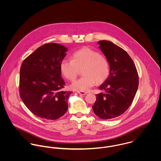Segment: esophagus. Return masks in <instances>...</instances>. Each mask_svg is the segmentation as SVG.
I'll return each mask as SVG.
<instances>
[{
    "label": "esophagus",
    "mask_w": 161,
    "mask_h": 161,
    "mask_svg": "<svg viewBox=\"0 0 161 161\" xmlns=\"http://www.w3.org/2000/svg\"><path fill=\"white\" fill-rule=\"evenodd\" d=\"M77 93H78L79 94H80V95H86V94H87L86 92H80V91H78Z\"/></svg>",
    "instance_id": "1"
}]
</instances>
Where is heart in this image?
<instances>
[{"instance_id":"heart-1","label":"heart","mask_w":161,"mask_h":161,"mask_svg":"<svg viewBox=\"0 0 161 161\" xmlns=\"http://www.w3.org/2000/svg\"><path fill=\"white\" fill-rule=\"evenodd\" d=\"M82 69L84 76L75 80L70 88L80 92L89 91L96 82H102L110 74L108 60L91 48L83 47L72 54V59H64L60 63L63 75L69 80H74L78 75L79 69Z\"/></svg>"}]
</instances>
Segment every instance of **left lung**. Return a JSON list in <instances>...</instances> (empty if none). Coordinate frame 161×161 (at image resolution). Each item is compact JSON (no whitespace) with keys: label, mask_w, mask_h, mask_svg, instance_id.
Returning <instances> with one entry per match:
<instances>
[{"label":"left lung","mask_w":161,"mask_h":161,"mask_svg":"<svg viewBox=\"0 0 161 161\" xmlns=\"http://www.w3.org/2000/svg\"><path fill=\"white\" fill-rule=\"evenodd\" d=\"M98 44L109 63L110 74L99 87L104 92L96 94L92 108L98 117L112 119L122 115L132 103L139 85L138 72L124 49L107 40Z\"/></svg>","instance_id":"obj_1"}]
</instances>
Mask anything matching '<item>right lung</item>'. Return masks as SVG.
<instances>
[{"mask_svg": "<svg viewBox=\"0 0 161 161\" xmlns=\"http://www.w3.org/2000/svg\"><path fill=\"white\" fill-rule=\"evenodd\" d=\"M68 48L58 43H47L37 48L22 63L20 71V95L34 114L46 119L64 115L72 92L64 91L60 63Z\"/></svg>", "mask_w": 161, "mask_h": 161, "instance_id": "1", "label": "right lung"}]
</instances>
